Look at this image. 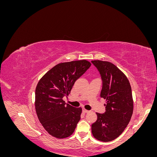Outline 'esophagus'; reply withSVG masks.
Here are the masks:
<instances>
[{"instance_id": "esophagus-1", "label": "esophagus", "mask_w": 157, "mask_h": 157, "mask_svg": "<svg viewBox=\"0 0 157 157\" xmlns=\"http://www.w3.org/2000/svg\"><path fill=\"white\" fill-rule=\"evenodd\" d=\"M82 112H83L84 113H87L89 112V111H88V110H86V109H82Z\"/></svg>"}]
</instances>
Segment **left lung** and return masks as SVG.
Returning a JSON list of instances; mask_svg holds the SVG:
<instances>
[{
	"instance_id": "obj_1",
	"label": "left lung",
	"mask_w": 157,
	"mask_h": 157,
	"mask_svg": "<svg viewBox=\"0 0 157 157\" xmlns=\"http://www.w3.org/2000/svg\"><path fill=\"white\" fill-rule=\"evenodd\" d=\"M102 80L100 97L106 99L105 112L96 113L97 121L92 124L94 137L110 141L119 136L129 123L133 113L132 88L126 75L108 61H92Z\"/></svg>"
}]
</instances>
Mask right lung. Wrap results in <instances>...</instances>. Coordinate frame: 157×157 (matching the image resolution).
Here are the masks:
<instances>
[{
    "label": "right lung",
    "instance_id": "add662e5",
    "mask_svg": "<svg viewBox=\"0 0 157 157\" xmlns=\"http://www.w3.org/2000/svg\"><path fill=\"white\" fill-rule=\"evenodd\" d=\"M90 65L86 60L59 63L38 83L35 90L36 112L42 125L52 136L65 138L74 132L82 109L66 104L63 98L68 96L76 80Z\"/></svg>",
    "mask_w": 157,
    "mask_h": 157
}]
</instances>
